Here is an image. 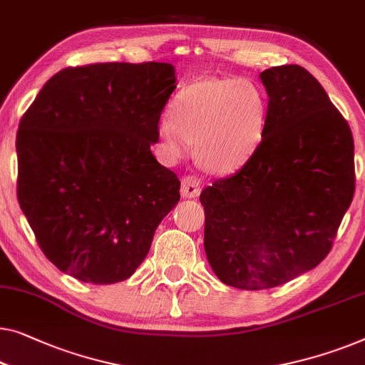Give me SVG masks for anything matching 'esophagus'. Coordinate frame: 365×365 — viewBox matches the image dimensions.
I'll use <instances>...</instances> for the list:
<instances>
[{
  "label": "esophagus",
  "instance_id": "obj_1",
  "mask_svg": "<svg viewBox=\"0 0 365 365\" xmlns=\"http://www.w3.org/2000/svg\"><path fill=\"white\" fill-rule=\"evenodd\" d=\"M200 194V182L195 176H186L181 181V195L187 199H194Z\"/></svg>",
  "mask_w": 365,
  "mask_h": 365
}]
</instances>
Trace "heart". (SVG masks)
<instances>
[{"label":"heart","instance_id":"b5f03b06","mask_svg":"<svg viewBox=\"0 0 365 365\" xmlns=\"http://www.w3.org/2000/svg\"><path fill=\"white\" fill-rule=\"evenodd\" d=\"M268 103L247 78H207L179 92L173 113H165L158 133L171 156H182L197 143L205 170L229 174L245 165L265 135Z\"/></svg>","mask_w":365,"mask_h":365}]
</instances>
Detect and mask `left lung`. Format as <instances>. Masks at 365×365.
<instances>
[{"mask_svg": "<svg viewBox=\"0 0 365 365\" xmlns=\"http://www.w3.org/2000/svg\"><path fill=\"white\" fill-rule=\"evenodd\" d=\"M268 121L235 174L200 192L204 248L222 283L292 282L331 252L356 189L354 140L323 86L297 64L267 68Z\"/></svg>", "mask_w": 365, "mask_h": 365, "instance_id": "1", "label": "left lung"}]
</instances>
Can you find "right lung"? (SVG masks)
Returning a JSON list of instances; mask_svg holds the SVG:
<instances>
[{
  "mask_svg": "<svg viewBox=\"0 0 365 365\" xmlns=\"http://www.w3.org/2000/svg\"><path fill=\"white\" fill-rule=\"evenodd\" d=\"M174 82L166 62L67 67L26 110L16 135L18 200L61 272L112 284L145 260L181 187L151 153Z\"/></svg>",
  "mask_w": 365,
  "mask_h": 365,
  "instance_id": "1",
  "label": "right lung"
}]
</instances>
